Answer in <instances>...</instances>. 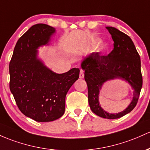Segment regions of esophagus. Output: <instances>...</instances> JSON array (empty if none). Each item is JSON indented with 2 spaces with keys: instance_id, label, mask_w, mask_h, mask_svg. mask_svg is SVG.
<instances>
[{
  "instance_id": "esophagus-1",
  "label": "esophagus",
  "mask_w": 150,
  "mask_h": 150,
  "mask_svg": "<svg viewBox=\"0 0 150 150\" xmlns=\"http://www.w3.org/2000/svg\"><path fill=\"white\" fill-rule=\"evenodd\" d=\"M79 77H80V79H83L84 78V71L83 70H80V75H79Z\"/></svg>"
}]
</instances>
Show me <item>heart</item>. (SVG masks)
<instances>
[{
	"mask_svg": "<svg viewBox=\"0 0 150 150\" xmlns=\"http://www.w3.org/2000/svg\"><path fill=\"white\" fill-rule=\"evenodd\" d=\"M99 40H97V42H99ZM101 47H102V49H106V47H107V46L105 45H101Z\"/></svg>",
	"mask_w": 150,
	"mask_h": 150,
	"instance_id": "1",
	"label": "heart"
}]
</instances>
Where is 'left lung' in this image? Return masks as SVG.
Listing matches in <instances>:
<instances>
[{
    "mask_svg": "<svg viewBox=\"0 0 150 150\" xmlns=\"http://www.w3.org/2000/svg\"><path fill=\"white\" fill-rule=\"evenodd\" d=\"M114 41V48L108 55L93 52L84 58L81 67L85 70L88 85V102L95 114L106 119H117L135 108L142 87L140 57L132 40L127 35L113 27H106ZM116 78L127 81L134 90L131 104L120 113L105 111L99 103V90L105 81Z\"/></svg>",
    "mask_w": 150,
    "mask_h": 150,
    "instance_id": "8db88e82",
    "label": "left lung"
}]
</instances>
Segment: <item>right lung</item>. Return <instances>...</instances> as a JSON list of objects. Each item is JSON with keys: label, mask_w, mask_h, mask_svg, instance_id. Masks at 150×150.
Segmentation results:
<instances>
[{"label": "right lung", "mask_w": 150, "mask_h": 150, "mask_svg": "<svg viewBox=\"0 0 150 150\" xmlns=\"http://www.w3.org/2000/svg\"><path fill=\"white\" fill-rule=\"evenodd\" d=\"M55 29L33 25L18 40L9 65L10 90L23 114L37 122H51L63 115L65 96L79 78V68L57 74L38 58V48L48 45Z\"/></svg>", "instance_id": "add662e5"}]
</instances>
